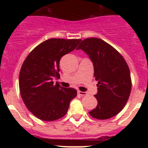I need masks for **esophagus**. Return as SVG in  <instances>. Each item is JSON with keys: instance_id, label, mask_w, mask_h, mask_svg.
Segmentation results:
<instances>
[{"instance_id": "esophagus-1", "label": "esophagus", "mask_w": 148, "mask_h": 148, "mask_svg": "<svg viewBox=\"0 0 148 148\" xmlns=\"http://www.w3.org/2000/svg\"><path fill=\"white\" fill-rule=\"evenodd\" d=\"M77 93H78V95H79L80 96H85V95H87V93H86V92H81V91H78V92H77Z\"/></svg>"}]
</instances>
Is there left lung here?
<instances>
[{"label": "left lung", "mask_w": 148, "mask_h": 148, "mask_svg": "<svg viewBox=\"0 0 148 148\" xmlns=\"http://www.w3.org/2000/svg\"><path fill=\"white\" fill-rule=\"evenodd\" d=\"M93 63L94 77L98 82L97 106L89 112L92 117L107 120L117 115L129 99L132 87L130 71L122 55L98 38L84 39L77 47Z\"/></svg>", "instance_id": "left-lung-1"}]
</instances>
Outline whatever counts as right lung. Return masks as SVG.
<instances>
[{
  "instance_id": "add662e5",
  "label": "right lung",
  "mask_w": 148,
  "mask_h": 148,
  "mask_svg": "<svg viewBox=\"0 0 148 148\" xmlns=\"http://www.w3.org/2000/svg\"><path fill=\"white\" fill-rule=\"evenodd\" d=\"M81 41L50 38L34 48L23 62L19 74L21 96L37 118L54 121L66 114L77 90L53 84V79L60 77L61 58L74 50Z\"/></svg>"
}]
</instances>
